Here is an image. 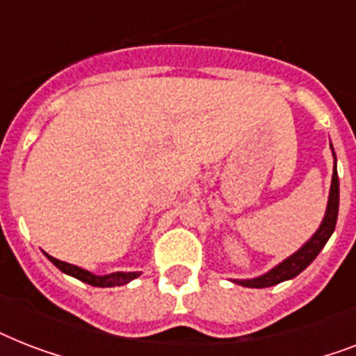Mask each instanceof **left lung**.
<instances>
[{
	"mask_svg": "<svg viewBox=\"0 0 356 356\" xmlns=\"http://www.w3.org/2000/svg\"><path fill=\"white\" fill-rule=\"evenodd\" d=\"M332 147V145H331ZM338 205H340V183H338V172L337 164H334V172H332V183H331V194H329V203H327V212L323 222H321L320 229L316 231V234L310 238L309 242L305 243L303 248L296 251L292 257H288L284 262L275 266L273 270L264 273V275L257 277V279H249V281H236L238 284L248 288H268L275 286L279 282L293 279L299 275L312 260L318 257L327 240L331 238L332 231L337 227V218H338Z\"/></svg>",
	"mask_w": 356,
	"mask_h": 356,
	"instance_id": "left-lung-1",
	"label": "left lung"
}]
</instances>
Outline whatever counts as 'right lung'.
<instances>
[{"label": "right lung", "mask_w": 356, "mask_h": 356, "mask_svg": "<svg viewBox=\"0 0 356 356\" xmlns=\"http://www.w3.org/2000/svg\"><path fill=\"white\" fill-rule=\"evenodd\" d=\"M47 259L51 260L53 264L57 266L58 270L64 271V273H68V275L75 277V279H79V281L86 282V284H92V286H102V288H107V286H122V284H127L129 281H133L138 277L136 271L133 273H111V275H94L90 271L83 270V268H77L74 264H68V262H63V260H57L53 259L47 254Z\"/></svg>", "instance_id": "obj_1"}]
</instances>
